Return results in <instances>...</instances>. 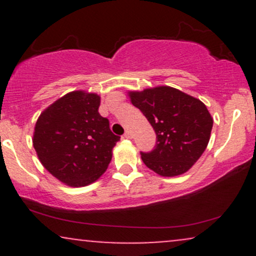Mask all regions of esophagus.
I'll return each instance as SVG.
<instances>
[{
    "label": "esophagus",
    "instance_id": "1",
    "mask_svg": "<svg viewBox=\"0 0 256 256\" xmlns=\"http://www.w3.org/2000/svg\"><path fill=\"white\" fill-rule=\"evenodd\" d=\"M124 137L125 138H132V132L130 130H126L125 134H124Z\"/></svg>",
    "mask_w": 256,
    "mask_h": 256
}]
</instances>
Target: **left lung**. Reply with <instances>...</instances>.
I'll use <instances>...</instances> for the list:
<instances>
[{
  "label": "left lung",
  "instance_id": "1",
  "mask_svg": "<svg viewBox=\"0 0 256 256\" xmlns=\"http://www.w3.org/2000/svg\"><path fill=\"white\" fill-rule=\"evenodd\" d=\"M130 98L156 134L154 149L140 152L146 166L162 177H174L192 168L210 142L213 119L207 107L170 86L134 91Z\"/></svg>",
  "mask_w": 256,
  "mask_h": 256
}]
</instances>
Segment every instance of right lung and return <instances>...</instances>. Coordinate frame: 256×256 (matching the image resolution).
<instances>
[{"label":"right lung","instance_id":"1","mask_svg":"<svg viewBox=\"0 0 256 256\" xmlns=\"http://www.w3.org/2000/svg\"><path fill=\"white\" fill-rule=\"evenodd\" d=\"M100 96L72 91L38 118L34 148L42 165L70 186H85L102 176L120 140L100 116Z\"/></svg>","mask_w":256,"mask_h":256}]
</instances>
